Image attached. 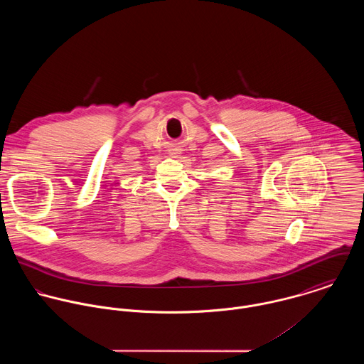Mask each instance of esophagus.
Wrapping results in <instances>:
<instances>
[{"label": "esophagus", "instance_id": "obj_1", "mask_svg": "<svg viewBox=\"0 0 364 364\" xmlns=\"http://www.w3.org/2000/svg\"><path fill=\"white\" fill-rule=\"evenodd\" d=\"M169 153H171L172 156H176V154H179L181 151H179V149H178V147H172V149L169 150Z\"/></svg>", "mask_w": 364, "mask_h": 364}]
</instances>
